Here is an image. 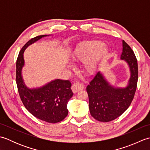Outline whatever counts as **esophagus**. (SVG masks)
I'll list each match as a JSON object with an SVG mask.
<instances>
[{"instance_id":"obj_1","label":"esophagus","mask_w":150,"mask_h":150,"mask_svg":"<svg viewBox=\"0 0 150 150\" xmlns=\"http://www.w3.org/2000/svg\"><path fill=\"white\" fill-rule=\"evenodd\" d=\"M84 88V84L81 83V82H75V83L73 84L71 86V90L73 93H77V92L83 90Z\"/></svg>"}]
</instances>
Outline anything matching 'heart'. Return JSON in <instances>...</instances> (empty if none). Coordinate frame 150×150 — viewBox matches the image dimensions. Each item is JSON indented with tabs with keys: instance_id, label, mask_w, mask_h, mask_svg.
<instances>
[{
	"instance_id": "1",
	"label": "heart",
	"mask_w": 150,
	"mask_h": 150,
	"mask_svg": "<svg viewBox=\"0 0 150 150\" xmlns=\"http://www.w3.org/2000/svg\"><path fill=\"white\" fill-rule=\"evenodd\" d=\"M109 52L107 46L98 40L86 41L77 47L72 55L73 62H84V70L88 74H92L97 69L98 63ZM71 67V65H69Z\"/></svg>"
}]
</instances>
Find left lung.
<instances>
[{
  "label": "left lung",
  "mask_w": 150,
  "mask_h": 150,
  "mask_svg": "<svg viewBox=\"0 0 150 150\" xmlns=\"http://www.w3.org/2000/svg\"><path fill=\"white\" fill-rule=\"evenodd\" d=\"M120 59L126 62L129 68L130 77L126 87L113 86L98 71L86 88L91 115L100 122H110L120 116L134 97L138 81L137 60L133 51L124 40Z\"/></svg>",
  "instance_id": "8db88e82"
}]
</instances>
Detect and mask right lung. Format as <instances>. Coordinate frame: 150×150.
Wrapping results in <instances>:
<instances>
[{
  "instance_id": "obj_1",
  "label": "right lung",
  "mask_w": 150,
  "mask_h": 150,
  "mask_svg": "<svg viewBox=\"0 0 150 150\" xmlns=\"http://www.w3.org/2000/svg\"><path fill=\"white\" fill-rule=\"evenodd\" d=\"M49 35H44L34 37L21 49L16 63V82L21 99L27 110L37 119L47 122L57 123L68 115L67 104L73 95L71 82L55 79L42 87L30 89L25 85L22 76L25 50L41 38Z\"/></svg>"
}]
</instances>
